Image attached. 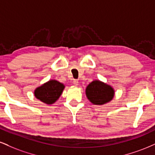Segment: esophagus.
I'll list each match as a JSON object with an SVG mask.
<instances>
[{
  "instance_id": "esophagus-1",
  "label": "esophagus",
  "mask_w": 155,
  "mask_h": 155,
  "mask_svg": "<svg viewBox=\"0 0 155 155\" xmlns=\"http://www.w3.org/2000/svg\"><path fill=\"white\" fill-rule=\"evenodd\" d=\"M73 84H74V85L75 86H78L79 85V81H78V80H74V81H73Z\"/></svg>"
}]
</instances>
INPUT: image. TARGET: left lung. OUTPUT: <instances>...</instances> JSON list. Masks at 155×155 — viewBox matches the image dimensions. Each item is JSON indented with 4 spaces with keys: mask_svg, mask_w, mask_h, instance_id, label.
Returning <instances> with one entry per match:
<instances>
[{
    "mask_svg": "<svg viewBox=\"0 0 155 155\" xmlns=\"http://www.w3.org/2000/svg\"><path fill=\"white\" fill-rule=\"evenodd\" d=\"M86 96L92 104L105 105L113 100L115 95L113 87L100 80H94L87 87Z\"/></svg>",
    "mask_w": 155,
    "mask_h": 155,
    "instance_id": "left-lung-1",
    "label": "left lung"
}]
</instances>
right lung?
Segmentation results:
<instances>
[{"label":"right lung","mask_w":155,"mask_h":155,"mask_svg":"<svg viewBox=\"0 0 155 155\" xmlns=\"http://www.w3.org/2000/svg\"><path fill=\"white\" fill-rule=\"evenodd\" d=\"M65 85L55 79H51L37 87L34 91L35 97L41 102L52 105L58 100L63 92Z\"/></svg>","instance_id":"1"}]
</instances>
